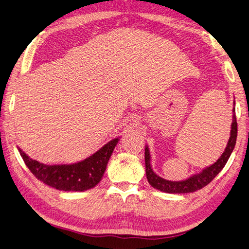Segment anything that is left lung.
<instances>
[{
	"label": "left lung",
	"instance_id": "1",
	"mask_svg": "<svg viewBox=\"0 0 249 249\" xmlns=\"http://www.w3.org/2000/svg\"><path fill=\"white\" fill-rule=\"evenodd\" d=\"M233 115H232V124H231V131H230V138L227 144V147L225 148V152L221 157L218 158L215 163L206 167L201 171L199 174H196L191 176L190 178L186 179L182 181H170L159 177L156 173H154L152 166H151V155H149L148 147H145V171H146V177L149 184L155 189L162 191L166 193H190L195 192V191L200 190L201 188L206 187L209 184L214 177L218 174L219 172L223 170L225 164L230 157L231 153H232L235 142H236V136H238V123H236L235 118V109L233 108Z\"/></svg>",
	"mask_w": 249,
	"mask_h": 249
}]
</instances>
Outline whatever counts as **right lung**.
<instances>
[{"instance_id": "right-lung-1", "label": "right lung", "mask_w": 249, "mask_h": 249, "mask_svg": "<svg viewBox=\"0 0 249 249\" xmlns=\"http://www.w3.org/2000/svg\"><path fill=\"white\" fill-rule=\"evenodd\" d=\"M119 138L113 139L89 158L73 164L46 165L38 162L18 148L21 157L34 176L48 186L60 191H86L101 181L109 158Z\"/></svg>"}]
</instances>
